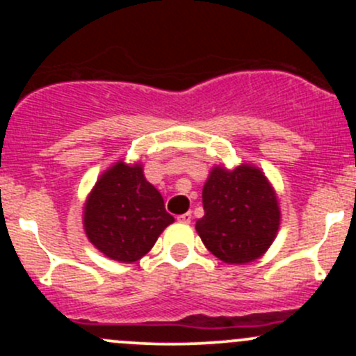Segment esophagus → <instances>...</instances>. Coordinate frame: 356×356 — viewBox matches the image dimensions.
I'll return each instance as SVG.
<instances>
[{
	"instance_id": "esophagus-1",
	"label": "esophagus",
	"mask_w": 356,
	"mask_h": 356,
	"mask_svg": "<svg viewBox=\"0 0 356 356\" xmlns=\"http://www.w3.org/2000/svg\"><path fill=\"white\" fill-rule=\"evenodd\" d=\"M177 220H179V222H184V224H189V222L193 220V213H191V211H188V213H182V215H179V217H177Z\"/></svg>"
}]
</instances>
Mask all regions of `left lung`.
I'll return each instance as SVG.
<instances>
[{
  "label": "left lung",
  "instance_id": "left-lung-1",
  "mask_svg": "<svg viewBox=\"0 0 356 356\" xmlns=\"http://www.w3.org/2000/svg\"><path fill=\"white\" fill-rule=\"evenodd\" d=\"M204 215L196 222L207 250L225 264L257 260L279 229L277 198L265 175L250 165L215 167L203 188Z\"/></svg>",
  "mask_w": 356,
  "mask_h": 356
}]
</instances>
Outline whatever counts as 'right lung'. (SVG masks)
<instances>
[{
    "label": "right lung",
    "mask_w": 356,
    "mask_h": 356,
    "mask_svg": "<svg viewBox=\"0 0 356 356\" xmlns=\"http://www.w3.org/2000/svg\"><path fill=\"white\" fill-rule=\"evenodd\" d=\"M174 217L143 175L141 165L115 163L96 182L84 211L89 241L115 261L145 257Z\"/></svg>",
    "instance_id": "right-lung-1"
}]
</instances>
